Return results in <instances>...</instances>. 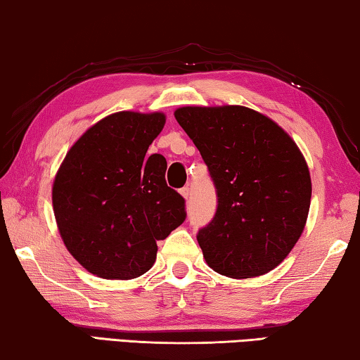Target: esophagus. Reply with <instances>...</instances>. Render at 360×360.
Segmentation results:
<instances>
[{
    "label": "esophagus",
    "instance_id": "obj_1",
    "mask_svg": "<svg viewBox=\"0 0 360 360\" xmlns=\"http://www.w3.org/2000/svg\"><path fill=\"white\" fill-rule=\"evenodd\" d=\"M179 192H181V195L186 198V200H187V198H189V195H191V189H189V187H182V189H181Z\"/></svg>",
    "mask_w": 360,
    "mask_h": 360
}]
</instances>
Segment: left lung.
I'll use <instances>...</instances> for the list:
<instances>
[{
  "label": "left lung",
  "instance_id": "left-lung-1",
  "mask_svg": "<svg viewBox=\"0 0 360 360\" xmlns=\"http://www.w3.org/2000/svg\"><path fill=\"white\" fill-rule=\"evenodd\" d=\"M178 123L214 182L218 208L197 240L211 269L232 278L272 271L304 231L309 168L276 122L242 105L181 107Z\"/></svg>",
  "mask_w": 360,
  "mask_h": 360
}]
</instances>
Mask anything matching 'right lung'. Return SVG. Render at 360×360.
Here are the masks:
<instances>
[{
	"label": "right lung",
	"instance_id": "1",
	"mask_svg": "<svg viewBox=\"0 0 360 360\" xmlns=\"http://www.w3.org/2000/svg\"><path fill=\"white\" fill-rule=\"evenodd\" d=\"M162 112H117L70 147L53 184L57 229L88 272L108 281L146 274L157 240L186 219V202L165 181L167 160L147 149L163 129Z\"/></svg>",
	"mask_w": 360,
	"mask_h": 360
}]
</instances>
